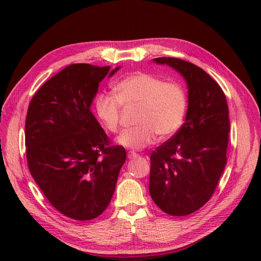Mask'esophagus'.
Instances as JSON below:
<instances>
[{
	"label": "esophagus",
	"mask_w": 261,
	"mask_h": 261,
	"mask_svg": "<svg viewBox=\"0 0 261 261\" xmlns=\"http://www.w3.org/2000/svg\"><path fill=\"white\" fill-rule=\"evenodd\" d=\"M138 156H139V154H138L135 151H129V152H127V158H129V159H134V158H136Z\"/></svg>",
	"instance_id": "1"
}]
</instances>
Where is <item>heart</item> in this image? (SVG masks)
<instances>
[{
    "mask_svg": "<svg viewBox=\"0 0 261 261\" xmlns=\"http://www.w3.org/2000/svg\"><path fill=\"white\" fill-rule=\"evenodd\" d=\"M115 96L102 93L95 99V111L105 129L119 131L121 105L137 107L135 126L118 138L121 146L142 149L154 142L157 135L166 139L175 135L184 121L187 94L178 83L165 82L160 77L137 71L115 86Z\"/></svg>",
    "mask_w": 261,
    "mask_h": 261,
    "instance_id": "heart-1",
    "label": "heart"
}]
</instances>
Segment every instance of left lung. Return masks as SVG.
Returning <instances> with one entry per match:
<instances>
[{"label": "left lung", "instance_id": "8db88e82", "mask_svg": "<svg viewBox=\"0 0 261 261\" xmlns=\"http://www.w3.org/2000/svg\"><path fill=\"white\" fill-rule=\"evenodd\" d=\"M153 62L184 77L188 109L185 123L151 153L149 193L165 213L184 216L212 197L225 168L229 108L222 88L196 65L171 57Z\"/></svg>", "mask_w": 261, "mask_h": 261}]
</instances>
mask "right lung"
<instances>
[{"label":"right lung","instance_id":"obj_1","mask_svg":"<svg viewBox=\"0 0 261 261\" xmlns=\"http://www.w3.org/2000/svg\"><path fill=\"white\" fill-rule=\"evenodd\" d=\"M110 66L73 64L48 80L31 98L25 119L30 174L53 206L67 218L101 215L113 196L126 152L111 146L91 112Z\"/></svg>","mask_w":261,"mask_h":261}]
</instances>
